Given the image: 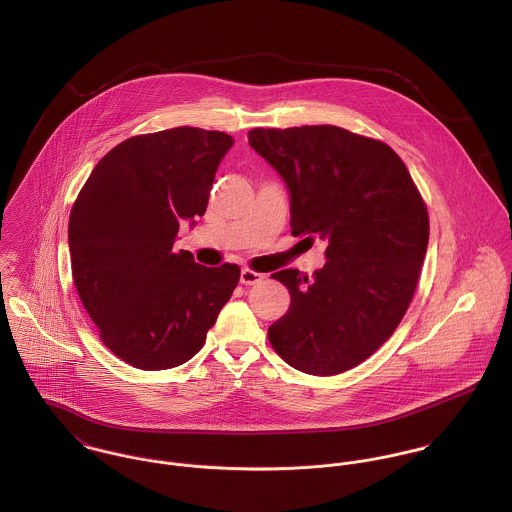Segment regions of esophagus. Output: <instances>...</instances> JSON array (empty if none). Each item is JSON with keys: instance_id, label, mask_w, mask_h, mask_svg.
<instances>
[{"instance_id": "obj_1", "label": "esophagus", "mask_w": 512, "mask_h": 512, "mask_svg": "<svg viewBox=\"0 0 512 512\" xmlns=\"http://www.w3.org/2000/svg\"><path fill=\"white\" fill-rule=\"evenodd\" d=\"M261 279H263L261 273H255V271H251V269H241V277H239L241 284H255L259 283Z\"/></svg>"}]
</instances>
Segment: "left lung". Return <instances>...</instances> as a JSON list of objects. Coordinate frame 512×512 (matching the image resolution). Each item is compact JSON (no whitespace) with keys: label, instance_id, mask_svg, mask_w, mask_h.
<instances>
[{"label":"left lung","instance_id":"left-lung-1","mask_svg":"<svg viewBox=\"0 0 512 512\" xmlns=\"http://www.w3.org/2000/svg\"><path fill=\"white\" fill-rule=\"evenodd\" d=\"M249 145L283 176L292 235L326 243L312 277L273 275L290 292L269 341L284 361L330 377L393 336L414 296L430 222L402 159L383 141L336 125L251 129Z\"/></svg>","mask_w":512,"mask_h":512}]
</instances>
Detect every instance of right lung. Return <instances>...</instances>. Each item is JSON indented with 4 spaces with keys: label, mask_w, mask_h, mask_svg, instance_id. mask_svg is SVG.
Instances as JSON below:
<instances>
[{
    "label": "right lung",
    "mask_w": 512,
    "mask_h": 512,
    "mask_svg": "<svg viewBox=\"0 0 512 512\" xmlns=\"http://www.w3.org/2000/svg\"><path fill=\"white\" fill-rule=\"evenodd\" d=\"M231 145L228 133L198 127L129 137L94 167L70 210L78 296L104 345L137 369L192 359L239 283L237 265L210 269L172 249L180 222L204 216Z\"/></svg>",
    "instance_id": "add662e5"
}]
</instances>
